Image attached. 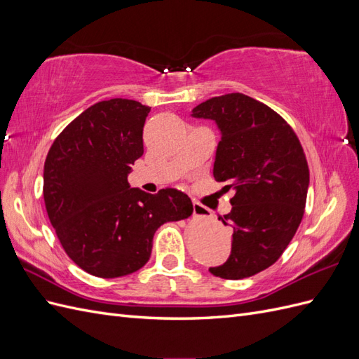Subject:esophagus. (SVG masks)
Instances as JSON below:
<instances>
[{"instance_id": "obj_1", "label": "esophagus", "mask_w": 359, "mask_h": 359, "mask_svg": "<svg viewBox=\"0 0 359 359\" xmlns=\"http://www.w3.org/2000/svg\"><path fill=\"white\" fill-rule=\"evenodd\" d=\"M206 214H208V210H206L203 205L196 203V202L193 203V215L194 217H205Z\"/></svg>"}]
</instances>
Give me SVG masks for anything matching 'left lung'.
<instances>
[{"mask_svg":"<svg viewBox=\"0 0 359 359\" xmlns=\"http://www.w3.org/2000/svg\"><path fill=\"white\" fill-rule=\"evenodd\" d=\"M191 116L219 127L212 173L235 193L223 220L233 231L231 256L210 273L227 280L255 276L283 255L302 220L310 182L302 147L277 112L241 93L212 97Z\"/></svg>","mask_w":359,"mask_h":359,"instance_id":"1","label":"left lung"}]
</instances>
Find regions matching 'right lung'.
<instances>
[{
    "label": "right lung",
    "mask_w": 359,
    "mask_h": 359,
    "mask_svg": "<svg viewBox=\"0 0 359 359\" xmlns=\"http://www.w3.org/2000/svg\"><path fill=\"white\" fill-rule=\"evenodd\" d=\"M149 106L128 99L93 104L62 130L43 170L50 224L67 256L86 273L115 278L135 273L151 256L161 224L193 212L187 194L132 189V165L144 154Z\"/></svg>",
    "instance_id": "obj_1"
}]
</instances>
